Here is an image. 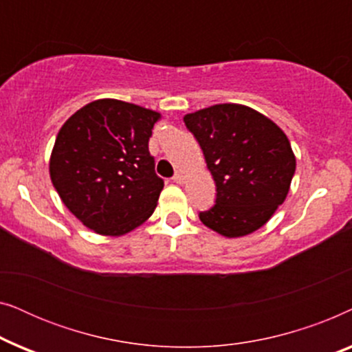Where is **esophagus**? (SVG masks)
Instances as JSON below:
<instances>
[{"label": "esophagus", "mask_w": 352, "mask_h": 352, "mask_svg": "<svg viewBox=\"0 0 352 352\" xmlns=\"http://www.w3.org/2000/svg\"><path fill=\"white\" fill-rule=\"evenodd\" d=\"M173 181H175L176 184H182V182H184V176H182L181 173H176V175L173 176Z\"/></svg>", "instance_id": "1"}]
</instances>
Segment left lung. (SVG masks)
<instances>
[{
    "mask_svg": "<svg viewBox=\"0 0 352 352\" xmlns=\"http://www.w3.org/2000/svg\"><path fill=\"white\" fill-rule=\"evenodd\" d=\"M184 123L204 151L216 182V200L199 218L224 237H243L283 204L296 160L285 133L263 113L218 104L187 113Z\"/></svg>",
    "mask_w": 352,
    "mask_h": 352,
    "instance_id": "8db88e82",
    "label": "left lung"
}]
</instances>
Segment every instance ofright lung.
I'll use <instances>...</instances> for the list:
<instances>
[{
  "label": "right lung",
  "mask_w": 352,
  "mask_h": 352,
  "mask_svg": "<svg viewBox=\"0 0 352 352\" xmlns=\"http://www.w3.org/2000/svg\"><path fill=\"white\" fill-rule=\"evenodd\" d=\"M158 120L153 110L99 99L60 128L50 160L51 181L88 229L115 237L151 218L163 189L148 152Z\"/></svg>",
  "instance_id": "add662e5"
}]
</instances>
